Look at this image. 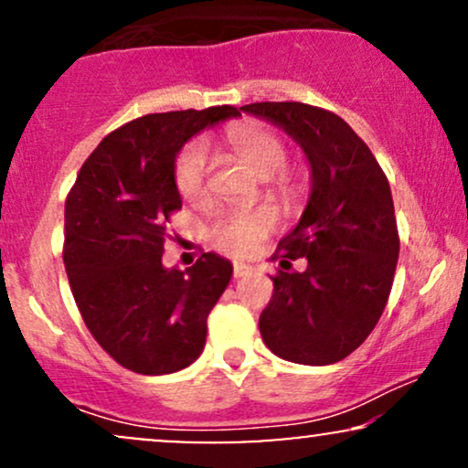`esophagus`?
Here are the masks:
<instances>
[{"label": "esophagus", "mask_w": 468, "mask_h": 468, "mask_svg": "<svg viewBox=\"0 0 468 468\" xmlns=\"http://www.w3.org/2000/svg\"><path fill=\"white\" fill-rule=\"evenodd\" d=\"M252 272V266L250 264H244V261H235L233 264V277L239 279V277H246Z\"/></svg>", "instance_id": "esophagus-1"}]
</instances>
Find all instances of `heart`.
Listing matches in <instances>:
<instances>
[{"mask_svg": "<svg viewBox=\"0 0 468 468\" xmlns=\"http://www.w3.org/2000/svg\"><path fill=\"white\" fill-rule=\"evenodd\" d=\"M227 143L238 152L244 163H249L261 178L275 176L286 165V144L275 132L257 125V122H238L230 125ZM208 149L202 141H193L182 149L176 160V186L185 200H200L207 193ZM277 227V213L268 207L238 208L227 211L211 227V244L229 255H249L264 238Z\"/></svg>", "mask_w": 468, "mask_h": 468, "instance_id": "1", "label": "heart"}]
</instances>
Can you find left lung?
<instances>
[{
  "label": "left lung",
  "mask_w": 468,
  "mask_h": 468,
  "mask_svg": "<svg viewBox=\"0 0 468 468\" xmlns=\"http://www.w3.org/2000/svg\"><path fill=\"white\" fill-rule=\"evenodd\" d=\"M241 112L277 125L303 149L310 197L279 241L271 303L260 316L268 350L283 361H343L378 324L394 283L399 229L389 182L341 116L305 103H250ZM306 261L292 271V261Z\"/></svg>",
  "instance_id": "1"
}]
</instances>
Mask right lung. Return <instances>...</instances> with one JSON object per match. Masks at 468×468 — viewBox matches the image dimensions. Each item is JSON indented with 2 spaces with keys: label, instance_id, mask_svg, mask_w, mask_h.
<instances>
[{
  "label": "right lung",
  "instance_id": "right-lung-1",
  "mask_svg": "<svg viewBox=\"0 0 468 468\" xmlns=\"http://www.w3.org/2000/svg\"><path fill=\"white\" fill-rule=\"evenodd\" d=\"M238 116L219 105L136 118L101 141L68 193L63 261L74 302L99 346L132 372H178L204 350L233 264L204 252L186 271L163 266L166 222L182 207L176 158L204 127Z\"/></svg>",
  "mask_w": 468,
  "mask_h": 468
}]
</instances>
